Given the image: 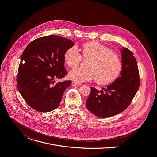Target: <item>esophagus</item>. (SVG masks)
I'll return each instance as SVG.
<instances>
[{
    "label": "esophagus",
    "mask_w": 157,
    "mask_h": 157,
    "mask_svg": "<svg viewBox=\"0 0 157 157\" xmlns=\"http://www.w3.org/2000/svg\"><path fill=\"white\" fill-rule=\"evenodd\" d=\"M71 85H72V86H80V84L75 81H72V82H71Z\"/></svg>",
    "instance_id": "obj_1"
}]
</instances>
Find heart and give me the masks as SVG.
<instances>
[{
    "label": "heart",
    "mask_w": 157,
    "mask_h": 157,
    "mask_svg": "<svg viewBox=\"0 0 157 157\" xmlns=\"http://www.w3.org/2000/svg\"><path fill=\"white\" fill-rule=\"evenodd\" d=\"M84 58L90 59L87 68L76 67L69 73V78L81 83L95 79L99 84H108L115 81L120 75L122 63L119 57L109 48L98 42L85 43L82 48ZM82 56L76 46L67 49L64 54V60L69 67L78 66Z\"/></svg>",
    "instance_id": "b5f03b06"
}]
</instances>
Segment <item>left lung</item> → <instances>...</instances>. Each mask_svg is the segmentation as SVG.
Listing matches in <instances>:
<instances>
[{
	"mask_svg": "<svg viewBox=\"0 0 157 157\" xmlns=\"http://www.w3.org/2000/svg\"><path fill=\"white\" fill-rule=\"evenodd\" d=\"M122 70L120 76L104 91L91 88L86 101L93 115L107 118L121 113L131 103L140 86V77L136 58L128 49H120Z\"/></svg>",
	"mask_w": 157,
	"mask_h": 157,
	"instance_id": "8db88e82",
	"label": "left lung"
}]
</instances>
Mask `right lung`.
Masks as SVG:
<instances>
[{"label":"right lung","instance_id":"add662e5","mask_svg":"<svg viewBox=\"0 0 157 157\" xmlns=\"http://www.w3.org/2000/svg\"><path fill=\"white\" fill-rule=\"evenodd\" d=\"M74 45L70 39L50 35L34 40L23 51L17 77V88L34 109L49 112L59 105L71 81L55 84L54 79L67 75L64 54Z\"/></svg>","mask_w":157,"mask_h":157}]
</instances>
